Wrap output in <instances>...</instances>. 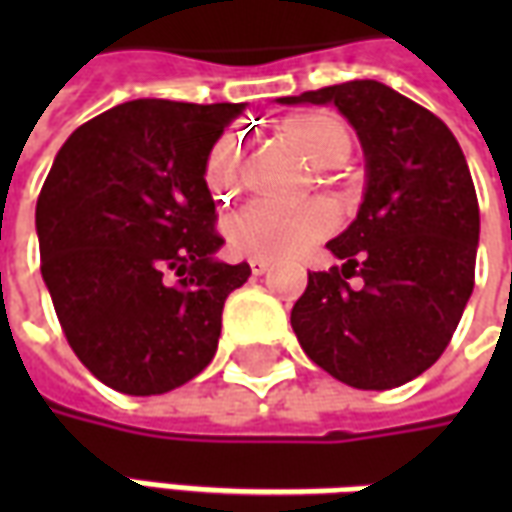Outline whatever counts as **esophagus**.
Masks as SVG:
<instances>
[{
    "mask_svg": "<svg viewBox=\"0 0 512 512\" xmlns=\"http://www.w3.org/2000/svg\"><path fill=\"white\" fill-rule=\"evenodd\" d=\"M249 268H252V274H255V277H260V274H266L268 268H271V263L263 260V257H252V260H249Z\"/></svg>",
    "mask_w": 512,
    "mask_h": 512,
    "instance_id": "obj_1",
    "label": "esophagus"
}]
</instances>
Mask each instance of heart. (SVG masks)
Returning <instances> with one entry per match:
<instances>
[{
    "label": "heart",
    "instance_id": "obj_1",
    "mask_svg": "<svg viewBox=\"0 0 512 512\" xmlns=\"http://www.w3.org/2000/svg\"><path fill=\"white\" fill-rule=\"evenodd\" d=\"M282 134L312 169H337L351 158L354 139L343 120L332 115H299L285 123ZM205 183L216 200H230L241 189V145L222 136L205 161ZM332 227V216L321 205L277 208L252 202L227 222V241L235 252L263 260H282L318 244Z\"/></svg>",
    "mask_w": 512,
    "mask_h": 512
}]
</instances>
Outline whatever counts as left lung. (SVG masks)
<instances>
[{
  "instance_id": "1",
  "label": "left lung",
  "mask_w": 512,
  "mask_h": 512,
  "mask_svg": "<svg viewBox=\"0 0 512 512\" xmlns=\"http://www.w3.org/2000/svg\"><path fill=\"white\" fill-rule=\"evenodd\" d=\"M279 101L334 104L367 158L365 202L326 244L343 266L312 271L293 332L343 384H406L444 354L474 288L480 208L461 145L433 112L373 79Z\"/></svg>"
}]
</instances>
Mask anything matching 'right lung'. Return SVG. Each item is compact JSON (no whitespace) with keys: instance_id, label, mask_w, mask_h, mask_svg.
Wrapping results in <instances>:
<instances>
[{"instance_id":"1","label":"right lung","mask_w":512,"mask_h":512,"mask_svg":"<svg viewBox=\"0 0 512 512\" xmlns=\"http://www.w3.org/2000/svg\"><path fill=\"white\" fill-rule=\"evenodd\" d=\"M244 104L139 98L87 120L35 208L40 274L73 354L123 395H164L211 365L249 266L224 244L205 161Z\"/></svg>"}]
</instances>
